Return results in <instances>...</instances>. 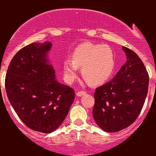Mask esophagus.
Segmentation results:
<instances>
[{"instance_id":"esophagus-1","label":"esophagus","mask_w":156,"mask_h":156,"mask_svg":"<svg viewBox=\"0 0 156 156\" xmlns=\"http://www.w3.org/2000/svg\"><path fill=\"white\" fill-rule=\"evenodd\" d=\"M87 94V93H86V92H78L76 93V95L78 96V97H81V96H83V95H85V94Z\"/></svg>"}]
</instances>
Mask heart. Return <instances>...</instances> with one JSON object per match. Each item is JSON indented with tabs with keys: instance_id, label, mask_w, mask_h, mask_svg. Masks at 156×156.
Here are the masks:
<instances>
[{
	"instance_id": "b5f03b06",
	"label": "heart",
	"mask_w": 156,
	"mask_h": 156,
	"mask_svg": "<svg viewBox=\"0 0 156 156\" xmlns=\"http://www.w3.org/2000/svg\"><path fill=\"white\" fill-rule=\"evenodd\" d=\"M115 66V56L112 48L87 43L75 50L72 60L64 61V76L67 83H73L78 76V68H81L84 79L91 85L99 86L108 81Z\"/></svg>"
}]
</instances>
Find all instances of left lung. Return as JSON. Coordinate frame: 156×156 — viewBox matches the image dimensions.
<instances>
[{"instance_id": "obj_1", "label": "left lung", "mask_w": 156, "mask_h": 156, "mask_svg": "<svg viewBox=\"0 0 156 156\" xmlns=\"http://www.w3.org/2000/svg\"><path fill=\"white\" fill-rule=\"evenodd\" d=\"M127 62L112 80L96 89L92 114L108 133L130 126L140 114L149 86V76L136 53L123 47Z\"/></svg>"}]
</instances>
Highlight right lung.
Returning a JSON list of instances; mask_svg holds the SVG:
<instances>
[{
	"label": "right lung",
	"mask_w": 156,
	"mask_h": 156,
	"mask_svg": "<svg viewBox=\"0 0 156 156\" xmlns=\"http://www.w3.org/2000/svg\"><path fill=\"white\" fill-rule=\"evenodd\" d=\"M51 42H33L11 61L5 80L6 94L20 119L44 133L62 125L75 99V92L56 80L48 59Z\"/></svg>",
	"instance_id": "obj_1"
}]
</instances>
